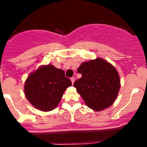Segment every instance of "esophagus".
<instances>
[{
  "mask_svg": "<svg viewBox=\"0 0 147 147\" xmlns=\"http://www.w3.org/2000/svg\"><path fill=\"white\" fill-rule=\"evenodd\" d=\"M71 82H72V84H74V81H75V78L74 77H71Z\"/></svg>",
  "mask_w": 147,
  "mask_h": 147,
  "instance_id": "esophagus-1",
  "label": "esophagus"
}]
</instances>
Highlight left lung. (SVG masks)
<instances>
[{"instance_id": "1", "label": "left lung", "mask_w": 147, "mask_h": 147, "mask_svg": "<svg viewBox=\"0 0 147 147\" xmlns=\"http://www.w3.org/2000/svg\"><path fill=\"white\" fill-rule=\"evenodd\" d=\"M77 71L82 77L74 86L90 108L100 111L113 105L120 88V78L112 65L97 58L82 63Z\"/></svg>"}]
</instances>
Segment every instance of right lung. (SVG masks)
<instances>
[{
    "instance_id": "obj_1",
    "label": "right lung",
    "mask_w": 147,
    "mask_h": 147,
    "mask_svg": "<svg viewBox=\"0 0 147 147\" xmlns=\"http://www.w3.org/2000/svg\"><path fill=\"white\" fill-rule=\"evenodd\" d=\"M71 85L64 71L48 65L39 67L27 78L25 95L34 107L50 111L57 106L64 91Z\"/></svg>"
}]
</instances>
